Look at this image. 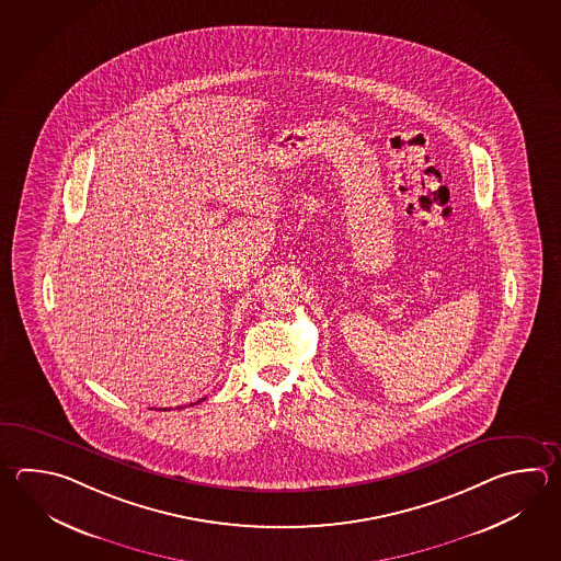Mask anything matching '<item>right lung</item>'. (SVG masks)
I'll return each instance as SVG.
<instances>
[{"mask_svg": "<svg viewBox=\"0 0 561 561\" xmlns=\"http://www.w3.org/2000/svg\"><path fill=\"white\" fill-rule=\"evenodd\" d=\"M204 400H206V398H202V400H197V401H195V403H199V401H204ZM190 405H192V403H190Z\"/></svg>", "mask_w": 561, "mask_h": 561, "instance_id": "add662e5", "label": "right lung"}]
</instances>
